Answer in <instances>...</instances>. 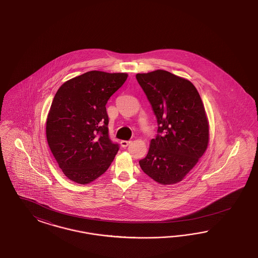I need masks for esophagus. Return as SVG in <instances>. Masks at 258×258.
I'll list each match as a JSON object with an SVG mask.
<instances>
[{"label": "esophagus", "instance_id": "esophagus-1", "mask_svg": "<svg viewBox=\"0 0 258 258\" xmlns=\"http://www.w3.org/2000/svg\"><path fill=\"white\" fill-rule=\"evenodd\" d=\"M131 143H132L131 141H121V142H120V144H121V146H122V147H127V146H128V145H129Z\"/></svg>", "mask_w": 258, "mask_h": 258}]
</instances>
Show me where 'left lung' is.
Here are the masks:
<instances>
[{
	"label": "left lung",
	"instance_id": "1",
	"mask_svg": "<svg viewBox=\"0 0 258 258\" xmlns=\"http://www.w3.org/2000/svg\"><path fill=\"white\" fill-rule=\"evenodd\" d=\"M136 78L158 122V134L140 165L162 184L179 182L209 143V122L200 95L190 81L163 70L138 74Z\"/></svg>",
	"mask_w": 258,
	"mask_h": 258
}]
</instances>
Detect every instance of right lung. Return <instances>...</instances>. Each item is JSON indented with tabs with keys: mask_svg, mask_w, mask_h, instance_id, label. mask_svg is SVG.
Wrapping results in <instances>:
<instances>
[{
	"mask_svg": "<svg viewBox=\"0 0 258 258\" xmlns=\"http://www.w3.org/2000/svg\"><path fill=\"white\" fill-rule=\"evenodd\" d=\"M128 75L91 71L58 89L47 118V141L59 167L77 183L95 181L119 149L109 137L106 104Z\"/></svg>",
	"mask_w": 258,
	"mask_h": 258,
	"instance_id": "obj_1",
	"label": "right lung"
}]
</instances>
